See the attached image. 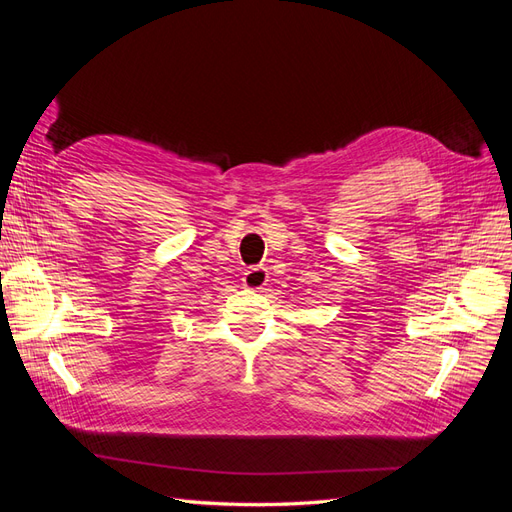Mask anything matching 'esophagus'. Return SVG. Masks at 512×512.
I'll list each match as a JSON object with an SVG mask.
<instances>
[{
	"label": "esophagus",
	"mask_w": 512,
	"mask_h": 512,
	"mask_svg": "<svg viewBox=\"0 0 512 512\" xmlns=\"http://www.w3.org/2000/svg\"><path fill=\"white\" fill-rule=\"evenodd\" d=\"M269 280V273L265 267H250L245 273H243V286L245 288H252V290H258L267 284Z\"/></svg>",
	"instance_id": "esophagus-1"
}]
</instances>
